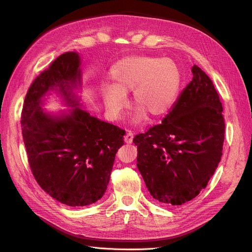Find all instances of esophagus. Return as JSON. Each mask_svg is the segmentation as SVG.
Masks as SVG:
<instances>
[{"label":"esophagus","instance_id":"1","mask_svg":"<svg viewBox=\"0 0 252 252\" xmlns=\"http://www.w3.org/2000/svg\"><path fill=\"white\" fill-rule=\"evenodd\" d=\"M132 140H133V132L131 130H128L126 135L124 136V141L125 143L127 144H131L132 143Z\"/></svg>","mask_w":252,"mask_h":252}]
</instances>
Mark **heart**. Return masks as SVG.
I'll use <instances>...</instances> for the list:
<instances>
[{
  "mask_svg": "<svg viewBox=\"0 0 252 252\" xmlns=\"http://www.w3.org/2000/svg\"><path fill=\"white\" fill-rule=\"evenodd\" d=\"M110 85L100 89L103 103L110 117L118 119L127 106L126 94L132 91V102L139 110L135 121L145 113L161 118L169 111L177 98L181 73L170 59L155 57H128L110 70Z\"/></svg>",
  "mask_w": 252,
  "mask_h": 252,
  "instance_id": "obj_1",
  "label": "heart"
}]
</instances>
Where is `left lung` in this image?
Wrapping results in <instances>:
<instances>
[{"instance_id":"1","label":"left lung","mask_w":252,"mask_h":252,"mask_svg":"<svg viewBox=\"0 0 252 252\" xmlns=\"http://www.w3.org/2000/svg\"><path fill=\"white\" fill-rule=\"evenodd\" d=\"M192 81L182 91L162 124L133 138L136 166L150 194L167 205L191 201L206 188L222 157L225 120L210 78L191 68Z\"/></svg>"}]
</instances>
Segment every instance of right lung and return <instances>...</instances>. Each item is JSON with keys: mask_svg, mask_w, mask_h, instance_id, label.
Returning a JSON list of instances; mask_svg holds the SVG:
<instances>
[{"mask_svg": "<svg viewBox=\"0 0 252 252\" xmlns=\"http://www.w3.org/2000/svg\"><path fill=\"white\" fill-rule=\"evenodd\" d=\"M80 57H58L30 85L22 109L21 126L30 169L37 184L53 199L79 207L103 196L125 130L80 108L63 118L41 109V97L59 89L69 105L78 106L70 89L80 83Z\"/></svg>", "mask_w": 252, "mask_h": 252, "instance_id": "1", "label": "right lung"}]
</instances>
